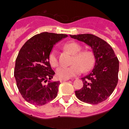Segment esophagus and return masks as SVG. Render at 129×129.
<instances>
[{
  "label": "esophagus",
  "mask_w": 129,
  "mask_h": 129,
  "mask_svg": "<svg viewBox=\"0 0 129 129\" xmlns=\"http://www.w3.org/2000/svg\"><path fill=\"white\" fill-rule=\"evenodd\" d=\"M69 79H60V82H67V81H68Z\"/></svg>",
  "instance_id": "34e87169"
}]
</instances>
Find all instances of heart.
I'll use <instances>...</instances> for the list:
<instances>
[{
	"label": "heart",
	"instance_id": "1",
	"mask_svg": "<svg viewBox=\"0 0 129 129\" xmlns=\"http://www.w3.org/2000/svg\"><path fill=\"white\" fill-rule=\"evenodd\" d=\"M64 49L73 55L72 59V65L69 67L61 66L56 70V75L59 79H67L80 74L82 69L85 71H88L93 64V56L90 52L81 51V46L75 42H70L66 43ZM49 62L52 67H57L58 65V59L57 56V52L55 49L50 52L49 54Z\"/></svg>",
	"mask_w": 129,
	"mask_h": 129
}]
</instances>
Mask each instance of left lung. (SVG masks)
Instances as JSON below:
<instances>
[{"label": "left lung", "mask_w": 129, "mask_h": 129, "mask_svg": "<svg viewBox=\"0 0 129 129\" xmlns=\"http://www.w3.org/2000/svg\"><path fill=\"white\" fill-rule=\"evenodd\" d=\"M70 37L90 47L94 59L92 69L88 75L82 77L83 87L75 91V95L84 103L99 104L112 94L118 84V58L106 41L94 35H70Z\"/></svg>", "instance_id": "8db88e82"}]
</instances>
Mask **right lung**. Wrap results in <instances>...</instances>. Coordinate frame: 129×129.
I'll list each match as a JSON object with an SVG mask.
<instances>
[{
  "instance_id": "1",
  "label": "right lung",
  "mask_w": 129,
  "mask_h": 129,
  "mask_svg": "<svg viewBox=\"0 0 129 129\" xmlns=\"http://www.w3.org/2000/svg\"><path fill=\"white\" fill-rule=\"evenodd\" d=\"M68 36L43 32L28 39L20 49L15 60L14 77L24 100L35 105H43L56 97L60 82L50 79L55 74L49 54L54 46ZM48 84H44L43 82Z\"/></svg>"
}]
</instances>
